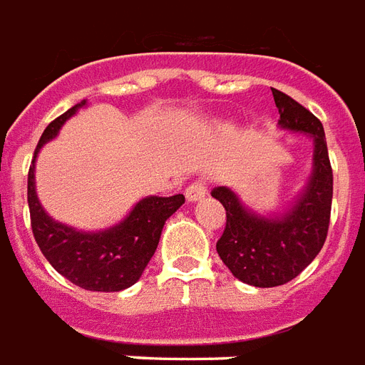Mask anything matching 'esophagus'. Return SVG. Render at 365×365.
Masks as SVG:
<instances>
[{"label":"esophagus","mask_w":365,"mask_h":365,"mask_svg":"<svg viewBox=\"0 0 365 365\" xmlns=\"http://www.w3.org/2000/svg\"><path fill=\"white\" fill-rule=\"evenodd\" d=\"M206 192H208L206 180H194V182H190V185L186 186V190H185L186 200H190V202L200 200V198L206 196Z\"/></svg>","instance_id":"obj_1"}]
</instances>
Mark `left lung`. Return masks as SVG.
<instances>
[{
  "label": "left lung",
  "mask_w": 365,
  "mask_h": 365,
  "mask_svg": "<svg viewBox=\"0 0 365 365\" xmlns=\"http://www.w3.org/2000/svg\"><path fill=\"white\" fill-rule=\"evenodd\" d=\"M280 126L313 138L309 186L282 217H260L243 208L235 192L215 186L212 196L225 208V230L215 249L223 264L245 284L274 288L294 280L323 249L332 206V167L323 124L305 106L272 89Z\"/></svg>",
  "instance_id": "obj_1"
}]
</instances>
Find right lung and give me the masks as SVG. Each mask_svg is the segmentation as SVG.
<instances>
[{
  "label": "right lung",
  "mask_w": 365,
  "mask_h": 365,
  "mask_svg": "<svg viewBox=\"0 0 365 365\" xmlns=\"http://www.w3.org/2000/svg\"><path fill=\"white\" fill-rule=\"evenodd\" d=\"M83 105L85 101L77 103L48 124L34 150V157L42 143L52 140L63 122ZM26 200L34 241L48 262L63 278L89 292H120L140 280L155 252L167 217H171L185 204V196L175 194L169 198H143L116 227L98 233H81L54 222L42 210L34 192V165H31Z\"/></svg>",
  "instance_id": "obj_1"
}]
</instances>
